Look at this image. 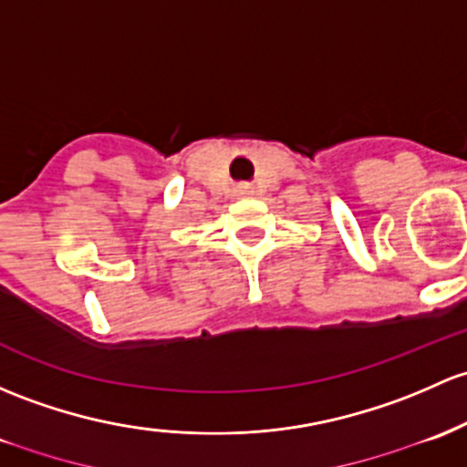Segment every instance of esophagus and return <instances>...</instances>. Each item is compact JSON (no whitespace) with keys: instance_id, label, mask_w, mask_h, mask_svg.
Returning a JSON list of instances; mask_svg holds the SVG:
<instances>
[{"instance_id":"esophagus-1","label":"esophagus","mask_w":467,"mask_h":467,"mask_svg":"<svg viewBox=\"0 0 467 467\" xmlns=\"http://www.w3.org/2000/svg\"><path fill=\"white\" fill-rule=\"evenodd\" d=\"M239 192L250 194V192H253V188H250V185H242V188H239Z\"/></svg>"}]
</instances>
